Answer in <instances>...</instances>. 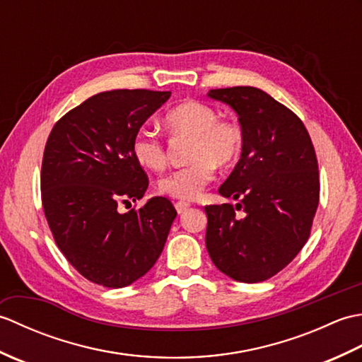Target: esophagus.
I'll return each instance as SVG.
<instances>
[{
	"instance_id": "esophagus-1",
	"label": "esophagus",
	"mask_w": 362,
	"mask_h": 362,
	"mask_svg": "<svg viewBox=\"0 0 362 362\" xmlns=\"http://www.w3.org/2000/svg\"><path fill=\"white\" fill-rule=\"evenodd\" d=\"M189 206H191L189 202H183V201L175 202V210H177V213H179V214L185 213V211L189 209Z\"/></svg>"
}]
</instances>
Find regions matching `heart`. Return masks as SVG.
<instances>
[{
  "instance_id": "1",
  "label": "heart",
  "mask_w": 362,
  "mask_h": 362,
  "mask_svg": "<svg viewBox=\"0 0 362 362\" xmlns=\"http://www.w3.org/2000/svg\"><path fill=\"white\" fill-rule=\"evenodd\" d=\"M165 126L175 136H191L189 163L158 180L161 194L194 201L214 179L216 166L227 168L241 156L244 132L235 119H221L214 107L199 103H182L165 117ZM135 161L149 171H160L166 165L163 141L151 130H138L132 141Z\"/></svg>"
}]
</instances>
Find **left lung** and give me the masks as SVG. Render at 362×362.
<instances>
[{"instance_id":"left-lung-1","label":"left lung","mask_w":362,"mask_h":362,"mask_svg":"<svg viewBox=\"0 0 362 362\" xmlns=\"http://www.w3.org/2000/svg\"><path fill=\"white\" fill-rule=\"evenodd\" d=\"M236 112L241 158L219 188L238 204L206 205V250L241 283L271 279L308 241L319 205V169L308 130L294 112L255 87L210 90ZM235 209H243L236 217Z\"/></svg>"}]
</instances>
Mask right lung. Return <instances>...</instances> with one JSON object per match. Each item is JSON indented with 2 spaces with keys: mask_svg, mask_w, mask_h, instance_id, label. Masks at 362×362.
<instances>
[{
  "mask_svg": "<svg viewBox=\"0 0 362 362\" xmlns=\"http://www.w3.org/2000/svg\"><path fill=\"white\" fill-rule=\"evenodd\" d=\"M171 91L112 90L88 98L54 124L42 161V204L54 241L87 280L124 288L156 264L177 216L171 201H138L149 180L132 141Z\"/></svg>",
  "mask_w": 362,
  "mask_h": 362,
  "instance_id": "add662e5",
  "label": "right lung"
}]
</instances>
